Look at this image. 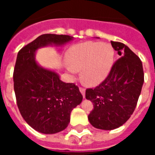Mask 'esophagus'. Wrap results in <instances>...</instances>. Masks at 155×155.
Wrapping results in <instances>:
<instances>
[{"mask_svg": "<svg viewBox=\"0 0 155 155\" xmlns=\"http://www.w3.org/2000/svg\"><path fill=\"white\" fill-rule=\"evenodd\" d=\"M80 91L81 92L82 95H83V97L84 98V97H85V88H84V87H80Z\"/></svg>", "mask_w": 155, "mask_h": 155, "instance_id": "obj_1", "label": "esophagus"}]
</instances>
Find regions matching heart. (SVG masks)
I'll return each mask as SVG.
<instances>
[{"label":"heart","mask_w":155,"mask_h":155,"mask_svg":"<svg viewBox=\"0 0 155 155\" xmlns=\"http://www.w3.org/2000/svg\"><path fill=\"white\" fill-rule=\"evenodd\" d=\"M70 65L67 69L74 74L81 70V77L86 84L97 85L110 73L115 59L113 46L101 42H85L74 45L67 54Z\"/></svg>","instance_id":"1"}]
</instances>
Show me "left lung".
<instances>
[{
  "mask_svg": "<svg viewBox=\"0 0 155 155\" xmlns=\"http://www.w3.org/2000/svg\"><path fill=\"white\" fill-rule=\"evenodd\" d=\"M111 44L120 58L101 84L85 91L86 98L94 105V109L88 115L90 124L105 130L118 128L130 119L144 81L139 57L122 42L111 41Z\"/></svg>",
  "mask_w": 155,
  "mask_h": 155,
  "instance_id": "obj_1",
  "label": "left lung"
}]
</instances>
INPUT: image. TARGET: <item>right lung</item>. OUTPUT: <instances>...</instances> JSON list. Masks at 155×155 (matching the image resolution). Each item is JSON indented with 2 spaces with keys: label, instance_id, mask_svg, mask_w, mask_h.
Here are the masks:
<instances>
[{
  "label": "right lung",
  "instance_id": "1",
  "mask_svg": "<svg viewBox=\"0 0 155 155\" xmlns=\"http://www.w3.org/2000/svg\"><path fill=\"white\" fill-rule=\"evenodd\" d=\"M68 35L43 34L19 50L14 69V90L18 108L27 124L46 134L64 130L72 109L81 102V93L74 83L61 81L56 72L40 68L35 61L37 49L63 45Z\"/></svg>",
  "mask_w": 155,
  "mask_h": 155
}]
</instances>
